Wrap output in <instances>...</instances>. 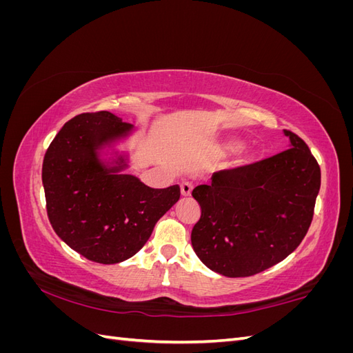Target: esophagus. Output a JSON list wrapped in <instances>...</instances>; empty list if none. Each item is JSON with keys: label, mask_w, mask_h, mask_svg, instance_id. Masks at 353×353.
Returning a JSON list of instances; mask_svg holds the SVG:
<instances>
[{"label": "esophagus", "mask_w": 353, "mask_h": 353, "mask_svg": "<svg viewBox=\"0 0 353 353\" xmlns=\"http://www.w3.org/2000/svg\"><path fill=\"white\" fill-rule=\"evenodd\" d=\"M191 191H193V184L188 183V181H183V183H181V194L184 197H188L191 194Z\"/></svg>", "instance_id": "1"}]
</instances>
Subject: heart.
Wrapping results in <instances>:
<instances>
[{
	"instance_id": "1",
	"label": "heart",
	"mask_w": 353,
	"mask_h": 353,
	"mask_svg": "<svg viewBox=\"0 0 353 353\" xmlns=\"http://www.w3.org/2000/svg\"><path fill=\"white\" fill-rule=\"evenodd\" d=\"M227 147L228 148H236V147H239V143L237 141H230L228 144H227ZM245 162H248V157H245V156H239L237 157V163H245Z\"/></svg>"
}]
</instances>
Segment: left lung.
<instances>
[{"label": "left lung", "mask_w": 353, "mask_h": 353, "mask_svg": "<svg viewBox=\"0 0 353 353\" xmlns=\"http://www.w3.org/2000/svg\"><path fill=\"white\" fill-rule=\"evenodd\" d=\"M284 152L212 175L193 190L201 216L191 244L209 270L249 276L294 252L311 225L321 169L301 137L284 130Z\"/></svg>", "instance_id": "1"}]
</instances>
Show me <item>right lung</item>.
Masks as SVG:
<instances>
[{
    "label": "right lung",
    "mask_w": 353,
    "mask_h": 353,
    "mask_svg": "<svg viewBox=\"0 0 353 353\" xmlns=\"http://www.w3.org/2000/svg\"><path fill=\"white\" fill-rule=\"evenodd\" d=\"M134 131L110 112L78 114L63 125L42 163L52 228L70 249L104 265L140 250L181 194L179 185L150 188L123 172L130 153L117 147Z\"/></svg>",
    "instance_id": "obj_1"
}]
</instances>
